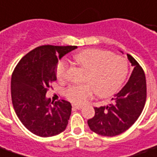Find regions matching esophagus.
<instances>
[{"label": "esophagus", "instance_id": "esophagus-1", "mask_svg": "<svg viewBox=\"0 0 157 157\" xmlns=\"http://www.w3.org/2000/svg\"><path fill=\"white\" fill-rule=\"evenodd\" d=\"M82 108H83V107L80 105H76V104H73V105H72V109H81Z\"/></svg>", "mask_w": 157, "mask_h": 157}]
</instances>
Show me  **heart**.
<instances>
[{
  "instance_id": "b5f03b06",
  "label": "heart",
  "mask_w": 157,
  "mask_h": 157,
  "mask_svg": "<svg viewBox=\"0 0 157 157\" xmlns=\"http://www.w3.org/2000/svg\"><path fill=\"white\" fill-rule=\"evenodd\" d=\"M74 60L88 70L85 78L87 84L71 85L66 91L68 99L77 104L85 102L95 90L101 97L113 94L123 84L128 72L126 59L106 50L85 49L78 53ZM67 68V60H60L56 67V76L59 79L64 78Z\"/></svg>"
}]
</instances>
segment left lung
I'll use <instances>...</instances> for the list:
<instances>
[{
	"label": "left lung",
	"mask_w": 157,
	"mask_h": 157,
	"mask_svg": "<svg viewBox=\"0 0 157 157\" xmlns=\"http://www.w3.org/2000/svg\"><path fill=\"white\" fill-rule=\"evenodd\" d=\"M127 57L133 67L128 82L110 99L109 103L94 108L95 115L88 120L90 129L97 134L120 135L134 124L144 109L146 101L145 75L137 60L130 55Z\"/></svg>",
	"instance_id": "obj_1"
}]
</instances>
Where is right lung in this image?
<instances>
[{
    "label": "right lung",
    "mask_w": 157,
    "mask_h": 157,
    "mask_svg": "<svg viewBox=\"0 0 157 157\" xmlns=\"http://www.w3.org/2000/svg\"><path fill=\"white\" fill-rule=\"evenodd\" d=\"M77 46L44 45L19 60L11 78V95L15 113L28 130L39 137H52L67 126L72 105L66 100L50 103L46 97L56 80V67L65 55Z\"/></svg>",
    "instance_id": "add662e5"
}]
</instances>
